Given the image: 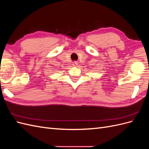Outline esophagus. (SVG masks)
<instances>
[{
    "instance_id": "34e87169",
    "label": "esophagus",
    "mask_w": 149,
    "mask_h": 149,
    "mask_svg": "<svg viewBox=\"0 0 149 149\" xmlns=\"http://www.w3.org/2000/svg\"><path fill=\"white\" fill-rule=\"evenodd\" d=\"M73 63V65H77L78 63H77V61H74Z\"/></svg>"
}]
</instances>
